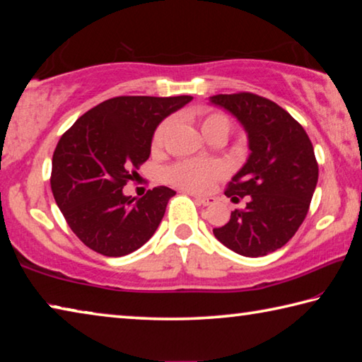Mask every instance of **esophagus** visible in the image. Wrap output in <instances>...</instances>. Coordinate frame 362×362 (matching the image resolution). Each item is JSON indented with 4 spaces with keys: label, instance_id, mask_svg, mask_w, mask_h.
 I'll return each instance as SVG.
<instances>
[{
    "label": "esophagus",
    "instance_id": "esophagus-1",
    "mask_svg": "<svg viewBox=\"0 0 362 362\" xmlns=\"http://www.w3.org/2000/svg\"><path fill=\"white\" fill-rule=\"evenodd\" d=\"M196 202H199L200 205H212L214 204V199L212 197H200V196H196Z\"/></svg>",
    "mask_w": 362,
    "mask_h": 362
}]
</instances>
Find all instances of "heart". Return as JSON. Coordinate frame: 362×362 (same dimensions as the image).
Masks as SVG:
<instances>
[{"instance_id": "b5f03b06", "label": "heart", "mask_w": 362, "mask_h": 362, "mask_svg": "<svg viewBox=\"0 0 362 362\" xmlns=\"http://www.w3.org/2000/svg\"><path fill=\"white\" fill-rule=\"evenodd\" d=\"M173 118H166L162 121L155 129L152 136V147L160 148L163 146L166 136L173 126ZM200 129H202L204 136L209 139L223 136L226 137L230 134L231 123L225 115L221 113H207L202 116L200 121ZM223 173V168L216 163H204V162H192V160H186V162H180L168 170V177L175 185L191 189V191H207L212 186L215 177H218Z\"/></svg>"}]
</instances>
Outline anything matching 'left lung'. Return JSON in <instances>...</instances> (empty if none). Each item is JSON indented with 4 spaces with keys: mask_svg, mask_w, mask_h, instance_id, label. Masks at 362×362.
<instances>
[{
    "mask_svg": "<svg viewBox=\"0 0 362 362\" xmlns=\"http://www.w3.org/2000/svg\"><path fill=\"white\" fill-rule=\"evenodd\" d=\"M209 102L226 110L247 134L251 150L243 168L231 177L226 196L244 210L231 212L226 225L215 228L218 241L236 254L260 257L290 241L308 215L319 166L314 147L286 110L254 93H218Z\"/></svg>",
    "mask_w": 362,
    "mask_h": 362,
    "instance_id": "obj_1",
    "label": "left lung"
}]
</instances>
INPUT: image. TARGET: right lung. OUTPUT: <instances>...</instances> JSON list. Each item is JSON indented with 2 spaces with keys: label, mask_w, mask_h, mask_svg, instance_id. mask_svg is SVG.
<instances>
[{
  "label": "right lung",
  "mask_w": 362,
  "mask_h": 362,
  "mask_svg": "<svg viewBox=\"0 0 362 362\" xmlns=\"http://www.w3.org/2000/svg\"><path fill=\"white\" fill-rule=\"evenodd\" d=\"M192 97H116L88 110L61 136L52 162V191L74 235L107 257L144 246L175 196L166 186L137 199L123 187L150 157L162 121Z\"/></svg>",
  "instance_id": "1"
}]
</instances>
